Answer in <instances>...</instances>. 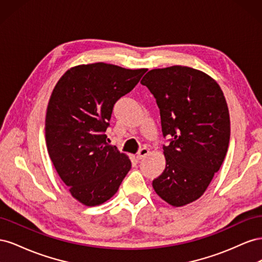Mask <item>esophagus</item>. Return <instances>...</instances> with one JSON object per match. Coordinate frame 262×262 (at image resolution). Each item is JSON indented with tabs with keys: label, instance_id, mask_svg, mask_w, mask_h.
<instances>
[{
	"label": "esophagus",
	"instance_id": "34e87169",
	"mask_svg": "<svg viewBox=\"0 0 262 262\" xmlns=\"http://www.w3.org/2000/svg\"><path fill=\"white\" fill-rule=\"evenodd\" d=\"M148 148H146V147H142L140 150H139V153H138V155H137V157H138V160H143L144 157H146V155H148Z\"/></svg>",
	"mask_w": 262,
	"mask_h": 262
}]
</instances>
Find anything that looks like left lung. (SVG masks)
Instances as JSON below:
<instances>
[{"label": "left lung", "mask_w": 262, "mask_h": 262, "mask_svg": "<svg viewBox=\"0 0 262 262\" xmlns=\"http://www.w3.org/2000/svg\"><path fill=\"white\" fill-rule=\"evenodd\" d=\"M141 84L160 108L166 167L153 180L163 200L182 207L204 193L227 153L231 122L225 97L212 77L192 68L150 70Z\"/></svg>", "instance_id": "left-lung-1"}]
</instances>
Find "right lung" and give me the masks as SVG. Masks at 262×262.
<instances>
[{"label":"right lung","instance_id":"add662e5","mask_svg":"<svg viewBox=\"0 0 262 262\" xmlns=\"http://www.w3.org/2000/svg\"><path fill=\"white\" fill-rule=\"evenodd\" d=\"M146 69L107 63L77 66L63 74L47 108L46 142L60 178L81 203L109 200L131 168L129 157L105 134L118 99L130 93Z\"/></svg>","mask_w":262,"mask_h":262}]
</instances>
